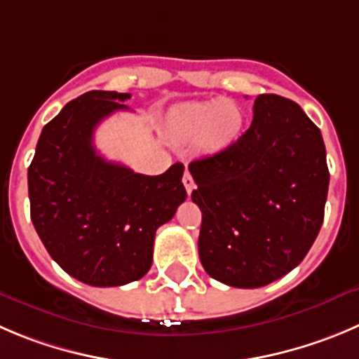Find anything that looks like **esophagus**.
I'll list each match as a JSON object with an SVG mask.
<instances>
[{"mask_svg": "<svg viewBox=\"0 0 359 359\" xmlns=\"http://www.w3.org/2000/svg\"><path fill=\"white\" fill-rule=\"evenodd\" d=\"M183 185H185L187 192L192 194V190L196 189V183H194V177L192 174L189 172V170H185V174H183Z\"/></svg>", "mask_w": 359, "mask_h": 359, "instance_id": "obj_1", "label": "esophagus"}]
</instances>
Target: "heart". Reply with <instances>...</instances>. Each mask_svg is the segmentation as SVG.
<instances>
[{"label":"heart","instance_id":"heart-1","mask_svg":"<svg viewBox=\"0 0 359 359\" xmlns=\"http://www.w3.org/2000/svg\"><path fill=\"white\" fill-rule=\"evenodd\" d=\"M243 128V112L234 102H187L176 107L170 130L177 141H192L197 151L213 155L233 144Z\"/></svg>","mask_w":359,"mask_h":359}]
</instances>
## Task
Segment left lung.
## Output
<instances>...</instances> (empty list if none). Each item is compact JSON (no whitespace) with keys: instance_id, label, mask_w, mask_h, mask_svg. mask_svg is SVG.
Instances as JSON below:
<instances>
[{"instance_id":"obj_1","label":"left lung","mask_w":359,"mask_h":359,"mask_svg":"<svg viewBox=\"0 0 359 359\" xmlns=\"http://www.w3.org/2000/svg\"><path fill=\"white\" fill-rule=\"evenodd\" d=\"M189 170L211 278L262 287L305 259L324 220L330 170L320 130L296 102L259 95L250 128Z\"/></svg>"}]
</instances>
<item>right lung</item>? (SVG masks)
<instances>
[{"mask_svg":"<svg viewBox=\"0 0 359 359\" xmlns=\"http://www.w3.org/2000/svg\"><path fill=\"white\" fill-rule=\"evenodd\" d=\"M130 93L88 91L43 126L28 169L32 222L50 257L70 276L95 287L142 278L153 243L187 199L183 163L158 176L107 162L93 144L98 123Z\"/></svg>","mask_w":359,"mask_h":359,"instance_id":"add662e5","label":"right lung"}]
</instances>
